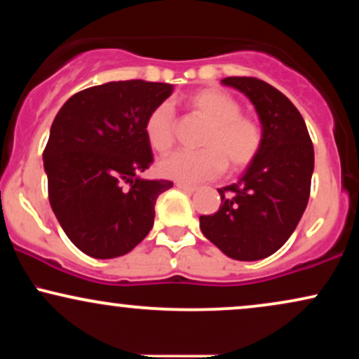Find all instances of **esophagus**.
<instances>
[{
	"label": "esophagus",
	"mask_w": 359,
	"mask_h": 359,
	"mask_svg": "<svg viewBox=\"0 0 359 359\" xmlns=\"http://www.w3.org/2000/svg\"><path fill=\"white\" fill-rule=\"evenodd\" d=\"M177 187H179L180 191H184L187 194H194L197 191V187H194V185H187V184H182V182H177Z\"/></svg>",
	"instance_id": "34e87169"
}]
</instances>
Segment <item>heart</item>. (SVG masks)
<instances>
[{"mask_svg": "<svg viewBox=\"0 0 359 359\" xmlns=\"http://www.w3.org/2000/svg\"><path fill=\"white\" fill-rule=\"evenodd\" d=\"M189 109L208 121L199 138L201 150L177 151L160 160L158 174L182 184L216 179L226 167L241 172L255 162L263 147V130L253 118L241 114V102L217 88H205L189 96ZM175 114L168 102H160L145 119V138L156 154H167L175 143Z\"/></svg>", "mask_w": 359, "mask_h": 359, "instance_id": "1", "label": "heart"}]
</instances>
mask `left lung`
I'll list each match as a JSON object with an SVG mask.
<instances>
[{
	"instance_id": "left-lung-1",
	"label": "left lung",
	"mask_w": 359,
	"mask_h": 359,
	"mask_svg": "<svg viewBox=\"0 0 359 359\" xmlns=\"http://www.w3.org/2000/svg\"><path fill=\"white\" fill-rule=\"evenodd\" d=\"M257 109L263 147L236 184L217 189L219 211L201 216V231L233 259L255 262L282 248L306 211L314 147L302 114L273 86L257 77H226Z\"/></svg>"
}]
</instances>
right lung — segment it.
I'll use <instances>...</instances> for the list:
<instances>
[{"mask_svg":"<svg viewBox=\"0 0 359 359\" xmlns=\"http://www.w3.org/2000/svg\"><path fill=\"white\" fill-rule=\"evenodd\" d=\"M172 84L118 81L65 101L43 150L48 201L67 238L93 258L126 255L150 233L170 180L140 174L154 162L145 119Z\"/></svg>","mask_w":359,"mask_h":359,"instance_id":"obj_1","label":"right lung"}]
</instances>
